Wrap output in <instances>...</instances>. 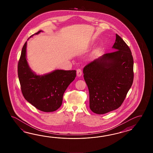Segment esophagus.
<instances>
[{"label":"esophagus","mask_w":153,"mask_h":153,"mask_svg":"<svg viewBox=\"0 0 153 153\" xmlns=\"http://www.w3.org/2000/svg\"><path fill=\"white\" fill-rule=\"evenodd\" d=\"M76 75L78 76H80L81 75H82V71H81V69H78L77 70H76Z\"/></svg>","instance_id":"34e87169"}]
</instances>
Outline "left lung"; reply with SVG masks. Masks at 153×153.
<instances>
[{
	"instance_id": "left-lung-1",
	"label": "left lung",
	"mask_w": 153,
	"mask_h": 153,
	"mask_svg": "<svg viewBox=\"0 0 153 153\" xmlns=\"http://www.w3.org/2000/svg\"><path fill=\"white\" fill-rule=\"evenodd\" d=\"M112 48L116 51L104 54L83 69L90 108L96 114L120 107L133 83V59L128 46L116 34Z\"/></svg>"
}]
</instances>
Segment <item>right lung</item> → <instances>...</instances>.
Wrapping results in <instances>:
<instances>
[{
	"instance_id": "1",
	"label": "right lung",
	"mask_w": 153,
	"mask_h": 153,
	"mask_svg": "<svg viewBox=\"0 0 153 153\" xmlns=\"http://www.w3.org/2000/svg\"><path fill=\"white\" fill-rule=\"evenodd\" d=\"M41 32L39 30L30 37ZM26 46L27 42L22 49L17 67L23 97L40 111L44 112L56 111L62 105L65 90L75 79L76 71L57 69L45 75H36L29 68L27 61Z\"/></svg>"
}]
</instances>
